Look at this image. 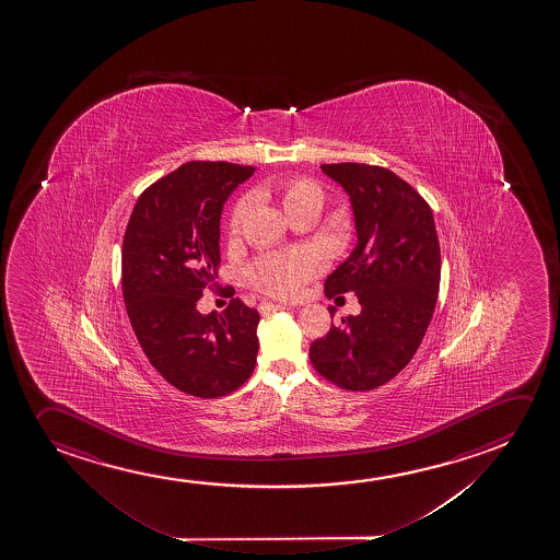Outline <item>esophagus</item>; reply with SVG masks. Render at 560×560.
I'll return each instance as SVG.
<instances>
[{"label":"esophagus","mask_w":560,"mask_h":560,"mask_svg":"<svg viewBox=\"0 0 560 560\" xmlns=\"http://www.w3.org/2000/svg\"><path fill=\"white\" fill-rule=\"evenodd\" d=\"M262 314L277 313V311H285V308H290L288 305H277V303H262L261 306Z\"/></svg>","instance_id":"1"}]
</instances>
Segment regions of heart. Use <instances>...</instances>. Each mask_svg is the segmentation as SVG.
Returning <instances> with one entry per match:
<instances>
[{
	"instance_id": "1",
	"label": "heart",
	"mask_w": 560,
	"mask_h": 560,
	"mask_svg": "<svg viewBox=\"0 0 560 560\" xmlns=\"http://www.w3.org/2000/svg\"><path fill=\"white\" fill-rule=\"evenodd\" d=\"M277 196L290 219L306 213L320 211L326 200V192L318 180L313 177H285L278 180ZM252 208V198L242 196L231 211L229 229L238 234ZM324 269V259L314 249H291L282 254L262 255L247 269V280L255 290L278 299H290L301 290V285L316 277Z\"/></svg>"
}]
</instances>
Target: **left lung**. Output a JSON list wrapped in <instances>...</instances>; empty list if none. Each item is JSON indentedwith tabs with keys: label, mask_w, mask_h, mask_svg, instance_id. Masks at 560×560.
Returning a JSON list of instances; mask_svg holds the SVG:
<instances>
[{
	"label": "left lung",
	"mask_w": 560,
	"mask_h": 560,
	"mask_svg": "<svg viewBox=\"0 0 560 560\" xmlns=\"http://www.w3.org/2000/svg\"><path fill=\"white\" fill-rule=\"evenodd\" d=\"M320 167L351 196L359 234L351 257L324 283L326 298L352 291L362 313L331 324L308 357L337 387L372 390L410 364L433 318L440 285L433 211L416 188L381 165Z\"/></svg>",
	"instance_id": "obj_1"
}]
</instances>
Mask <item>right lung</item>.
Instances as JSON below:
<instances>
[{
    "label": "right lung",
    "mask_w": 560,
    "mask_h": 560,
    "mask_svg": "<svg viewBox=\"0 0 560 560\" xmlns=\"http://www.w3.org/2000/svg\"><path fill=\"white\" fill-rule=\"evenodd\" d=\"M252 165L188 162L150 185L135 203L121 246L127 316L150 364L198 398L242 387L259 351V313L231 299L223 313H198L217 288L223 203Z\"/></svg>",
    "instance_id": "1"
}]
</instances>
